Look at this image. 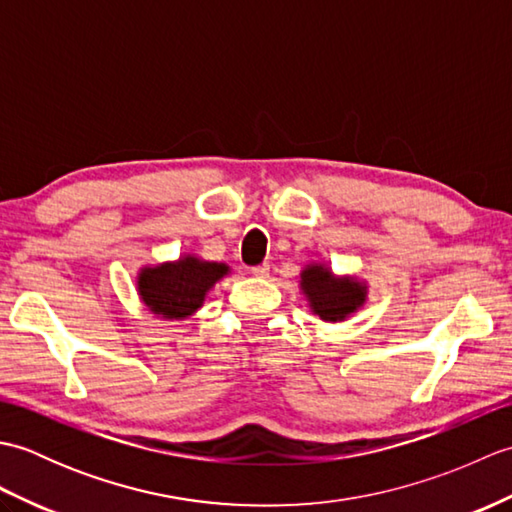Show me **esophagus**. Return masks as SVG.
Returning <instances> with one entry per match:
<instances>
[{"label": "esophagus", "mask_w": 512, "mask_h": 512, "mask_svg": "<svg viewBox=\"0 0 512 512\" xmlns=\"http://www.w3.org/2000/svg\"><path fill=\"white\" fill-rule=\"evenodd\" d=\"M250 273H253L255 277H268L270 266H268V264H259V266H255V268H250Z\"/></svg>", "instance_id": "esophagus-1"}]
</instances>
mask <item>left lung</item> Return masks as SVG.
<instances>
[{
  "label": "left lung",
  "mask_w": 512,
  "mask_h": 512,
  "mask_svg": "<svg viewBox=\"0 0 512 512\" xmlns=\"http://www.w3.org/2000/svg\"><path fill=\"white\" fill-rule=\"evenodd\" d=\"M301 290L310 310L323 321H345L363 306L367 286L354 277H336L323 264H308L301 273Z\"/></svg>",
  "instance_id": "8db88e82"
}]
</instances>
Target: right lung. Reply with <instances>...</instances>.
I'll list each match as a JSON object with an SVG mask.
<instances>
[{"label": "right lung", "mask_w": 512, "mask_h": 512, "mask_svg": "<svg viewBox=\"0 0 512 512\" xmlns=\"http://www.w3.org/2000/svg\"><path fill=\"white\" fill-rule=\"evenodd\" d=\"M226 264L184 255L178 262L145 266L138 273V295L162 319H187L202 308L206 292L228 275Z\"/></svg>", "instance_id": "add662e5"}]
</instances>
